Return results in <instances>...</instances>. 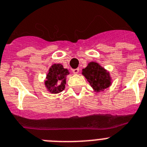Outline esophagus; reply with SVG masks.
<instances>
[{
	"label": "esophagus",
	"instance_id": "esophagus-1",
	"mask_svg": "<svg viewBox=\"0 0 147 147\" xmlns=\"http://www.w3.org/2000/svg\"><path fill=\"white\" fill-rule=\"evenodd\" d=\"M72 72H73L74 74H78L79 72V69H72Z\"/></svg>",
	"mask_w": 147,
	"mask_h": 147
}]
</instances>
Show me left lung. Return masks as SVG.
<instances>
[{"label": "left lung", "instance_id": "1", "mask_svg": "<svg viewBox=\"0 0 147 147\" xmlns=\"http://www.w3.org/2000/svg\"><path fill=\"white\" fill-rule=\"evenodd\" d=\"M82 75L97 92L103 91L112 84L109 72L96 62L88 63L86 68L83 69Z\"/></svg>", "mask_w": 147, "mask_h": 147}]
</instances>
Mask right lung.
Instances as JSON below:
<instances>
[{"label": "right lung", "instance_id": "1", "mask_svg": "<svg viewBox=\"0 0 147 147\" xmlns=\"http://www.w3.org/2000/svg\"><path fill=\"white\" fill-rule=\"evenodd\" d=\"M69 74V70L63 68V65L60 63L52 65L49 68L45 80L47 90L52 94H57L63 91L66 84V75Z\"/></svg>", "mask_w": 147, "mask_h": 147}]
</instances>
